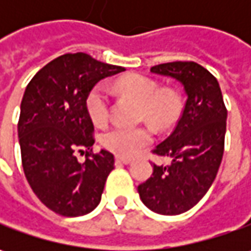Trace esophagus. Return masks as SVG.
Masks as SVG:
<instances>
[{
    "label": "esophagus",
    "instance_id": "esophagus-1",
    "mask_svg": "<svg viewBox=\"0 0 251 251\" xmlns=\"http://www.w3.org/2000/svg\"><path fill=\"white\" fill-rule=\"evenodd\" d=\"M116 162L119 163V165H128L131 163L130 158H124V156H117L116 158Z\"/></svg>",
    "mask_w": 251,
    "mask_h": 251
}]
</instances>
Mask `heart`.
I'll return each instance as SVG.
<instances>
[{
	"label": "heart",
	"mask_w": 251,
	"mask_h": 251,
	"mask_svg": "<svg viewBox=\"0 0 251 251\" xmlns=\"http://www.w3.org/2000/svg\"><path fill=\"white\" fill-rule=\"evenodd\" d=\"M114 88L134 98L142 104V116L159 130L170 127L180 113V98L172 89H159V85L150 76L130 74L121 76ZM86 107L95 124L101 126L109 119V95L103 86L93 88L86 99ZM152 141L148 127L119 126L103 135V145L120 156H132Z\"/></svg>",
	"instance_id": "b5f03b06"
}]
</instances>
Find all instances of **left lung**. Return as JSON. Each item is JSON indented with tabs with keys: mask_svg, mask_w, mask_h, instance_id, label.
<instances>
[{
	"mask_svg": "<svg viewBox=\"0 0 251 251\" xmlns=\"http://www.w3.org/2000/svg\"><path fill=\"white\" fill-rule=\"evenodd\" d=\"M151 73L176 79L187 96L173 132L153 153L170 165H155L138 186L141 201L160 215H178L194 207L217 177L222 162L227 111L217 78L193 61L159 64Z\"/></svg>",
	"mask_w": 251,
	"mask_h": 251,
	"instance_id": "obj_1",
	"label": "left lung"
}]
</instances>
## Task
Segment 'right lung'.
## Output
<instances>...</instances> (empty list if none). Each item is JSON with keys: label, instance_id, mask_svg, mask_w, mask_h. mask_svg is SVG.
<instances>
[{"label": "right lung", "instance_id": "obj_1", "mask_svg": "<svg viewBox=\"0 0 251 251\" xmlns=\"http://www.w3.org/2000/svg\"><path fill=\"white\" fill-rule=\"evenodd\" d=\"M126 68L100 63L85 53L64 54L26 86L18 137L27 183L47 208L63 217L86 215L99 205L114 156L92 153L93 123L86 99L103 78ZM87 160L76 159V151Z\"/></svg>", "mask_w": 251, "mask_h": 251}]
</instances>
